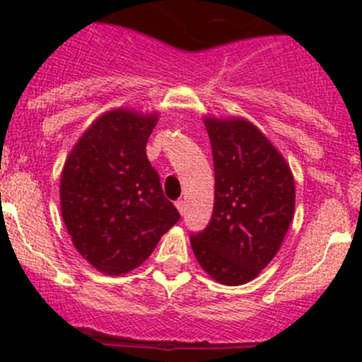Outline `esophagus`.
Here are the masks:
<instances>
[{
    "label": "esophagus",
    "instance_id": "esophagus-1",
    "mask_svg": "<svg viewBox=\"0 0 362 362\" xmlns=\"http://www.w3.org/2000/svg\"><path fill=\"white\" fill-rule=\"evenodd\" d=\"M175 206H177V210L180 211V215H184V211H185V206H187V204H185L184 199H178V202L175 203Z\"/></svg>",
    "mask_w": 362,
    "mask_h": 362
}]
</instances>
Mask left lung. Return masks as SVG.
<instances>
[{"mask_svg": "<svg viewBox=\"0 0 362 362\" xmlns=\"http://www.w3.org/2000/svg\"><path fill=\"white\" fill-rule=\"evenodd\" d=\"M214 154L215 202L206 229L191 236L215 282L242 286L269 264L294 217V177L272 141L242 117H204Z\"/></svg>", "mask_w": 362, "mask_h": 362, "instance_id": "left-lung-1", "label": "left lung"}]
</instances>
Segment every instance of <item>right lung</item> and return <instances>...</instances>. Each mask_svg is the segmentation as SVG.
<instances>
[{
    "mask_svg": "<svg viewBox=\"0 0 362 362\" xmlns=\"http://www.w3.org/2000/svg\"><path fill=\"white\" fill-rule=\"evenodd\" d=\"M158 119L131 108L105 112L64 163L63 221L78 254L105 275L138 268L180 218L145 151Z\"/></svg>",
    "mask_w": 362,
    "mask_h": 362,
    "instance_id": "right-lung-1",
    "label": "right lung"
}]
</instances>
